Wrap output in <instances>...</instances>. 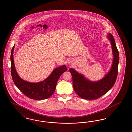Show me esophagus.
Returning a JSON list of instances; mask_svg holds the SVG:
<instances>
[{"mask_svg": "<svg viewBox=\"0 0 132 132\" xmlns=\"http://www.w3.org/2000/svg\"><path fill=\"white\" fill-rule=\"evenodd\" d=\"M68 64H70V65H72V60H70L69 62H68Z\"/></svg>", "mask_w": 132, "mask_h": 132, "instance_id": "1", "label": "esophagus"}]
</instances>
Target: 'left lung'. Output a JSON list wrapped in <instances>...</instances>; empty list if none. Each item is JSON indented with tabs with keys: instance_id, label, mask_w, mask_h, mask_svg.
I'll return each instance as SVG.
<instances>
[{
	"instance_id": "left-lung-1",
	"label": "left lung",
	"mask_w": 132,
	"mask_h": 132,
	"mask_svg": "<svg viewBox=\"0 0 132 132\" xmlns=\"http://www.w3.org/2000/svg\"><path fill=\"white\" fill-rule=\"evenodd\" d=\"M107 38L111 44L113 60L110 70L102 79L92 81L76 72L75 69L70 68L69 70L72 75V84L75 92L84 99L95 100L100 98L108 92L116 82L118 72L119 53L112 34L109 33Z\"/></svg>"
}]
</instances>
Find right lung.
I'll use <instances>...</instances> for the list:
<instances>
[{"label":"right lung","instance_id":"right-lung-1","mask_svg":"<svg viewBox=\"0 0 132 132\" xmlns=\"http://www.w3.org/2000/svg\"><path fill=\"white\" fill-rule=\"evenodd\" d=\"M13 46L11 51V74L12 80L20 91L33 100H44L49 98L55 92L56 85L60 76L67 70L65 65L55 68L45 80L38 83H31L22 79L16 72L13 61Z\"/></svg>","mask_w":132,"mask_h":132}]
</instances>
